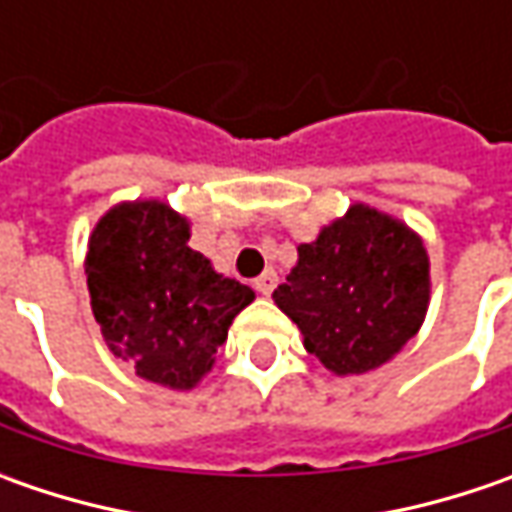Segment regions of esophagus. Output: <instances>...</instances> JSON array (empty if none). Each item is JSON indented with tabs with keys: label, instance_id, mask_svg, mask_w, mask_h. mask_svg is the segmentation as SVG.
Masks as SVG:
<instances>
[{
	"label": "esophagus",
	"instance_id": "esophagus-1",
	"mask_svg": "<svg viewBox=\"0 0 512 512\" xmlns=\"http://www.w3.org/2000/svg\"><path fill=\"white\" fill-rule=\"evenodd\" d=\"M253 285H256V290H259L262 296H270V293L276 290V285H279V276H276V270H265Z\"/></svg>",
	"mask_w": 512,
	"mask_h": 512
}]
</instances>
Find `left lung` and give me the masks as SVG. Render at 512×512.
<instances>
[{
	"label": "left lung",
	"instance_id": "8db88e82",
	"mask_svg": "<svg viewBox=\"0 0 512 512\" xmlns=\"http://www.w3.org/2000/svg\"><path fill=\"white\" fill-rule=\"evenodd\" d=\"M273 302L330 373L359 376L419 333L430 305V256L413 227L356 202L316 242L299 245V262Z\"/></svg>",
	"mask_w": 512,
	"mask_h": 512
}]
</instances>
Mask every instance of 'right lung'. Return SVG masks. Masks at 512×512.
I'll return each instance as SVG.
<instances>
[{"label": "right lung", "mask_w": 512, "mask_h": 512, "mask_svg": "<svg viewBox=\"0 0 512 512\" xmlns=\"http://www.w3.org/2000/svg\"><path fill=\"white\" fill-rule=\"evenodd\" d=\"M190 222L159 199L113 205L88 239L93 319L139 379L193 390L256 293L187 245Z\"/></svg>", "instance_id": "right-lung-1"}]
</instances>
